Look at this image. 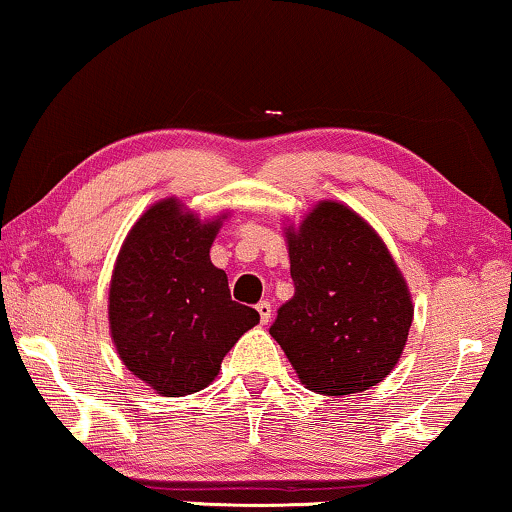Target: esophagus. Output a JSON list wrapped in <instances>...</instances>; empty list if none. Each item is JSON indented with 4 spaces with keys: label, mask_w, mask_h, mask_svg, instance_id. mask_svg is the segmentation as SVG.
I'll return each instance as SVG.
<instances>
[{
    "label": "esophagus",
    "mask_w": 512,
    "mask_h": 512,
    "mask_svg": "<svg viewBox=\"0 0 512 512\" xmlns=\"http://www.w3.org/2000/svg\"><path fill=\"white\" fill-rule=\"evenodd\" d=\"M256 312H258V317H261V324H268L272 317V305L268 303V300H261V303L256 305Z\"/></svg>",
    "instance_id": "esophagus-1"
}]
</instances>
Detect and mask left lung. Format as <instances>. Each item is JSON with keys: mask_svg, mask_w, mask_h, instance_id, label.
Listing matches in <instances>:
<instances>
[{"mask_svg": "<svg viewBox=\"0 0 512 512\" xmlns=\"http://www.w3.org/2000/svg\"><path fill=\"white\" fill-rule=\"evenodd\" d=\"M293 298L270 335L300 382L324 396L375 387L408 340L412 300L401 270L373 228L338 202H319L289 230Z\"/></svg>", "mask_w": 512, "mask_h": 512, "instance_id": "left-lung-1", "label": "left lung"}]
</instances>
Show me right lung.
Listing matches in <instances>:
<instances>
[{
  "label": "right lung",
  "instance_id": "right-lung-1",
  "mask_svg": "<svg viewBox=\"0 0 512 512\" xmlns=\"http://www.w3.org/2000/svg\"><path fill=\"white\" fill-rule=\"evenodd\" d=\"M219 226L163 200L135 223L116 258L111 338L125 368L163 396L207 387L230 347L261 319L230 298L226 272L209 261Z\"/></svg>",
  "mask_w": 512,
  "mask_h": 512
}]
</instances>
